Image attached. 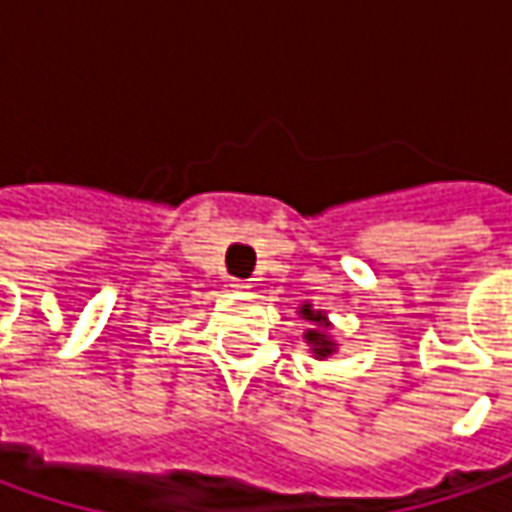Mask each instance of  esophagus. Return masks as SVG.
<instances>
[{
  "label": "esophagus",
  "mask_w": 512,
  "mask_h": 512,
  "mask_svg": "<svg viewBox=\"0 0 512 512\" xmlns=\"http://www.w3.org/2000/svg\"><path fill=\"white\" fill-rule=\"evenodd\" d=\"M230 290H236V293H245V290H250V285H247V282H242V279H233V282H230Z\"/></svg>",
  "instance_id": "obj_1"
}]
</instances>
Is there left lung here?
<instances>
[{
	"mask_svg": "<svg viewBox=\"0 0 512 512\" xmlns=\"http://www.w3.org/2000/svg\"><path fill=\"white\" fill-rule=\"evenodd\" d=\"M299 316L310 322V327L305 330V342L310 344V353L316 356V359H330L336 350H339V344L336 339L330 336V319H327L325 310H313L310 302L299 307Z\"/></svg>",
	"mask_w": 512,
	"mask_h": 512,
	"instance_id": "obj_1",
	"label": "left lung"
}]
</instances>
